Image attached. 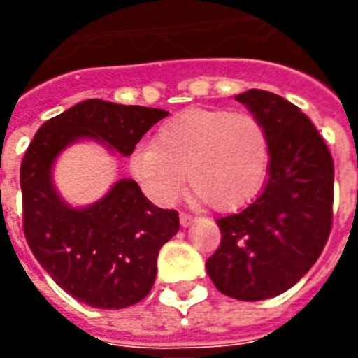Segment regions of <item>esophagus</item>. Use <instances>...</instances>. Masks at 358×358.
I'll return each mask as SVG.
<instances>
[{
	"instance_id": "esophagus-1",
	"label": "esophagus",
	"mask_w": 358,
	"mask_h": 358,
	"mask_svg": "<svg viewBox=\"0 0 358 358\" xmlns=\"http://www.w3.org/2000/svg\"><path fill=\"white\" fill-rule=\"evenodd\" d=\"M191 223H193V217H191V215H187V213H180V224H182L184 229H187Z\"/></svg>"
}]
</instances>
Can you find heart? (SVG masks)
Masks as SVG:
<instances>
[{
  "mask_svg": "<svg viewBox=\"0 0 358 358\" xmlns=\"http://www.w3.org/2000/svg\"><path fill=\"white\" fill-rule=\"evenodd\" d=\"M271 162L269 135L247 111L191 108L174 115L135 148L129 171L146 195L169 202L184 189L215 210L249 204L266 184Z\"/></svg>",
  "mask_w": 358,
  "mask_h": 358,
  "instance_id": "heart-1",
  "label": "heart"
}]
</instances>
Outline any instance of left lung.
<instances>
[{
    "mask_svg": "<svg viewBox=\"0 0 358 358\" xmlns=\"http://www.w3.org/2000/svg\"><path fill=\"white\" fill-rule=\"evenodd\" d=\"M269 135L271 162L260 195L217 219L221 245L206 271L221 294L264 301L289 289L320 258L333 219V157L301 109L278 94L236 96Z\"/></svg>",
    "mask_w": 358,
    "mask_h": 358,
    "instance_id": "obj_1",
    "label": "left lung"
}]
</instances>
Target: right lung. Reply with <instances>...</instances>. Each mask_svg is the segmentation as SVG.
<instances>
[{"instance_id": "obj_1", "label": "right lung", "mask_w": 358, "mask_h": 358, "mask_svg": "<svg viewBox=\"0 0 358 358\" xmlns=\"http://www.w3.org/2000/svg\"><path fill=\"white\" fill-rule=\"evenodd\" d=\"M167 115L92 98L42 124L25 152V239L55 284L92 308L119 310L145 299L156 280L157 252L180 229L178 213L154 206L131 178L117 180L92 204L72 206L53 182L55 163L80 141L129 156Z\"/></svg>"}]
</instances>
